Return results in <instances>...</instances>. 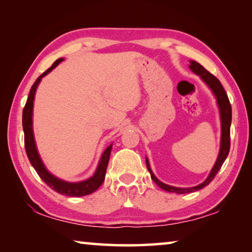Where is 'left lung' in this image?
<instances>
[{"label":"left lung","instance_id":"obj_1","mask_svg":"<svg viewBox=\"0 0 252 252\" xmlns=\"http://www.w3.org/2000/svg\"><path fill=\"white\" fill-rule=\"evenodd\" d=\"M190 70L193 72L194 74H197L200 76L204 83L208 85V88L212 91L213 95H215L216 100H217V104H218L219 108V114H220V121H221V139H220V150H219V155L218 158H217L216 163L213 165V168L211 169L210 173L207 177L206 180H204L202 183L195 186V187H191V188H178V187H172L169 185H165V183L161 182L159 179H158L155 173L152 172L150 163H149L148 158H146V163H147V168L149 170V172L151 174V179L155 181L158 186H159L161 189H163L168 192H174L178 194H182V193H189V192H194V191H198L200 189H202L206 186H208L210 183L213 178L216 177V174L219 172L220 168L222 167L224 160L227 159V157L229 155V150H230V126H231V105H230V102L228 99L227 93H225L224 89L222 85H221L220 81L216 78L215 75H212L210 72H208L204 67L199 64L198 62L195 61H190Z\"/></svg>","mask_w":252,"mask_h":252}]
</instances>
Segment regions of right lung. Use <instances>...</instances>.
Segmentation results:
<instances>
[{
  "label": "right lung",
  "instance_id": "obj_1",
  "mask_svg": "<svg viewBox=\"0 0 252 252\" xmlns=\"http://www.w3.org/2000/svg\"><path fill=\"white\" fill-rule=\"evenodd\" d=\"M63 60H64L63 58L58 59L50 69L46 70L44 73H42L39 78L36 79L35 82L32 85L31 90H30L27 104L24 106L22 114L25 151H27L28 158L30 162H31L32 167L35 169V171L39 174L40 178L51 188V189L57 191L60 194L69 195V197H83V195H88L94 192L95 190L99 189L102 183H103L106 168H108L111 150H112V143H111L110 146L105 149L104 152L102 153L95 172L93 173L92 177L79 182H69L55 177L54 174L51 173L49 170L46 169L45 164L43 163V161H42L39 155V151H37L35 139H34L33 133V104L36 89L39 87L42 78H44L46 74H49L51 71L55 69Z\"/></svg>",
  "mask_w": 252,
  "mask_h": 252
}]
</instances>
